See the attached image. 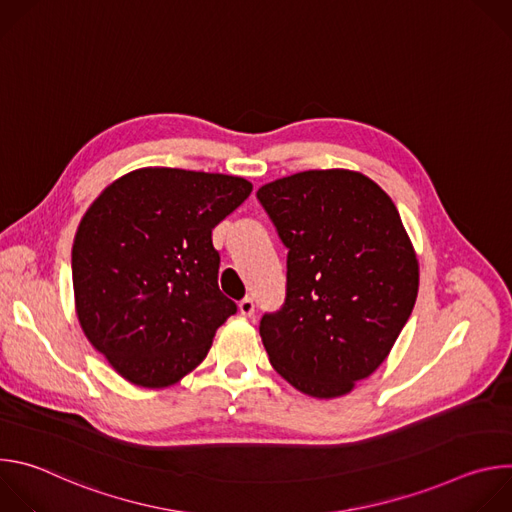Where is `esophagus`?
Here are the masks:
<instances>
[{"instance_id":"esophagus-1","label":"esophagus","mask_w":512,"mask_h":512,"mask_svg":"<svg viewBox=\"0 0 512 512\" xmlns=\"http://www.w3.org/2000/svg\"><path fill=\"white\" fill-rule=\"evenodd\" d=\"M239 312H241L243 316L251 318V316L255 314V302H253L251 298H245V300H241V302H239Z\"/></svg>"}]
</instances>
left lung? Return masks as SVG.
Wrapping results in <instances>:
<instances>
[{
    "mask_svg": "<svg viewBox=\"0 0 512 512\" xmlns=\"http://www.w3.org/2000/svg\"><path fill=\"white\" fill-rule=\"evenodd\" d=\"M287 247V296L261 318L271 367L334 399L371 377L415 306L419 263L389 194L352 170L298 172L257 190Z\"/></svg>",
    "mask_w": 512,
    "mask_h": 512,
    "instance_id": "1",
    "label": "left lung"
}]
</instances>
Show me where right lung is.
<instances>
[{
  "label": "right lung",
  "mask_w": 512,
  "mask_h": 512,
  "mask_svg": "<svg viewBox=\"0 0 512 512\" xmlns=\"http://www.w3.org/2000/svg\"><path fill=\"white\" fill-rule=\"evenodd\" d=\"M251 190L241 176L139 168L85 212L72 243L75 308L87 340L125 381L178 383L237 312L218 289L212 229Z\"/></svg>",
  "instance_id": "obj_1"
}]
</instances>
